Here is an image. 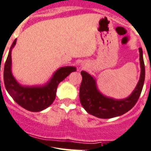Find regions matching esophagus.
<instances>
[{"label":"esophagus","mask_w":151,"mask_h":151,"mask_svg":"<svg viewBox=\"0 0 151 151\" xmlns=\"http://www.w3.org/2000/svg\"><path fill=\"white\" fill-rule=\"evenodd\" d=\"M86 67H87V65H86V63H81L80 64V67H79V68H81V69H85V68H86Z\"/></svg>","instance_id":"1"}]
</instances>
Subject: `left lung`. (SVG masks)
Masks as SVG:
<instances>
[{"label": "left lung", "mask_w": 151, "mask_h": 151, "mask_svg": "<svg viewBox=\"0 0 151 151\" xmlns=\"http://www.w3.org/2000/svg\"><path fill=\"white\" fill-rule=\"evenodd\" d=\"M141 72L137 85L127 98L116 99L100 91L97 80L85 71H82V83L79 87V99L82 106L91 115L101 119L116 117L124 114L135 106L139 98L144 84L145 66L142 48H139Z\"/></svg>", "instance_id": "1"}]
</instances>
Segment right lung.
<instances>
[{
    "instance_id": "add662e5",
    "label": "right lung",
    "mask_w": 151,
    "mask_h": 151,
    "mask_svg": "<svg viewBox=\"0 0 151 151\" xmlns=\"http://www.w3.org/2000/svg\"><path fill=\"white\" fill-rule=\"evenodd\" d=\"M15 39L9 50L4 68V82L7 91L16 103L31 112H40L53 102L56 98L58 84L73 72L74 66L59 68L52 74L49 81L42 85L27 86L19 83L14 77L12 71V51L16 44ZM1 68V67H0ZM1 82V81H0Z\"/></svg>"
}]
</instances>
